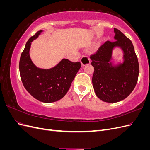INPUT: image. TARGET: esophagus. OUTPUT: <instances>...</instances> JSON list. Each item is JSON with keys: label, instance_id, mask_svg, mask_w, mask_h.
<instances>
[{"label": "esophagus", "instance_id": "esophagus-1", "mask_svg": "<svg viewBox=\"0 0 150 150\" xmlns=\"http://www.w3.org/2000/svg\"><path fill=\"white\" fill-rule=\"evenodd\" d=\"M90 62H91L90 58L88 56H83L81 59V62L83 66L89 64Z\"/></svg>", "mask_w": 150, "mask_h": 150}]
</instances>
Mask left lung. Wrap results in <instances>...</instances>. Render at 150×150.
<instances>
[{
    "label": "left lung",
    "mask_w": 150,
    "mask_h": 150,
    "mask_svg": "<svg viewBox=\"0 0 150 150\" xmlns=\"http://www.w3.org/2000/svg\"><path fill=\"white\" fill-rule=\"evenodd\" d=\"M114 42L107 41L90 56L94 67L92 82L96 96L107 103H116L128 97L134 89L139 75L138 60L132 42L114 28ZM124 51V63L112 65L110 61L113 48Z\"/></svg>",
    "instance_id": "1"
}]
</instances>
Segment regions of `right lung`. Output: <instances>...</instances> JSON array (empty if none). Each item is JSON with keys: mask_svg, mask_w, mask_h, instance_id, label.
<instances>
[{"mask_svg": "<svg viewBox=\"0 0 150 150\" xmlns=\"http://www.w3.org/2000/svg\"><path fill=\"white\" fill-rule=\"evenodd\" d=\"M41 32H37L25 44L19 61L20 75L24 88L34 98L44 103H52L65 96L81 64L80 62L63 59L51 69L36 67L30 59L29 51L31 42Z\"/></svg>", "mask_w": 150, "mask_h": 150, "instance_id": "obj_1", "label": "right lung"}]
</instances>
